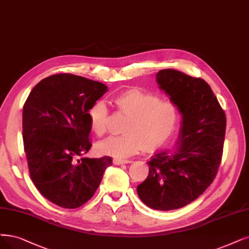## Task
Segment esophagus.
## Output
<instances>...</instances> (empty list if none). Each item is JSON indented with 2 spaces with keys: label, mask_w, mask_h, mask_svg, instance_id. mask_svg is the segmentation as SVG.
I'll use <instances>...</instances> for the list:
<instances>
[{
  "label": "esophagus",
  "mask_w": 249,
  "mask_h": 249,
  "mask_svg": "<svg viewBox=\"0 0 249 249\" xmlns=\"http://www.w3.org/2000/svg\"><path fill=\"white\" fill-rule=\"evenodd\" d=\"M132 161L127 160V159H119V158H114L113 163L115 165H121V164H127V163H131Z\"/></svg>",
  "instance_id": "obj_1"
}]
</instances>
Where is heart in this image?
Returning a JSON list of instances; mask_svg holds the SVG:
<instances>
[{
	"instance_id": "b5f03b06",
	"label": "heart",
	"mask_w": 249,
	"mask_h": 249,
	"mask_svg": "<svg viewBox=\"0 0 249 249\" xmlns=\"http://www.w3.org/2000/svg\"><path fill=\"white\" fill-rule=\"evenodd\" d=\"M113 104L128 118L124 134L109 136L96 144L97 152L103 155L124 158L143 149L154 152L171 139L179 122V109L176 104L140 88L119 92L113 97ZM87 117L92 132L97 136L105 134L108 109L103 100L90 107Z\"/></svg>"
}]
</instances>
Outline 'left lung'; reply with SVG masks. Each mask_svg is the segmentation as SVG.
Here are the masks:
<instances>
[{
	"label": "left lung",
	"instance_id": "1",
	"mask_svg": "<svg viewBox=\"0 0 249 249\" xmlns=\"http://www.w3.org/2000/svg\"><path fill=\"white\" fill-rule=\"evenodd\" d=\"M158 85L181 114L177 148L154 155L149 176L137 186L143 203L156 210L181 208L213 181L222 160L226 115L207 83L177 70H161Z\"/></svg>",
	"mask_w": 249,
	"mask_h": 249
}]
</instances>
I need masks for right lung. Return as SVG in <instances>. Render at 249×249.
Listing matches in <instances>:
<instances>
[{
  "label": "right lung",
  "instance_id": "right-lung-1",
  "mask_svg": "<svg viewBox=\"0 0 249 249\" xmlns=\"http://www.w3.org/2000/svg\"><path fill=\"white\" fill-rule=\"evenodd\" d=\"M107 91L100 82L57 73L36 84L22 112L30 176L52 203L73 209L94 195L112 158H81L90 148L87 112Z\"/></svg>",
  "mask_w": 249,
  "mask_h": 249
}]
</instances>
